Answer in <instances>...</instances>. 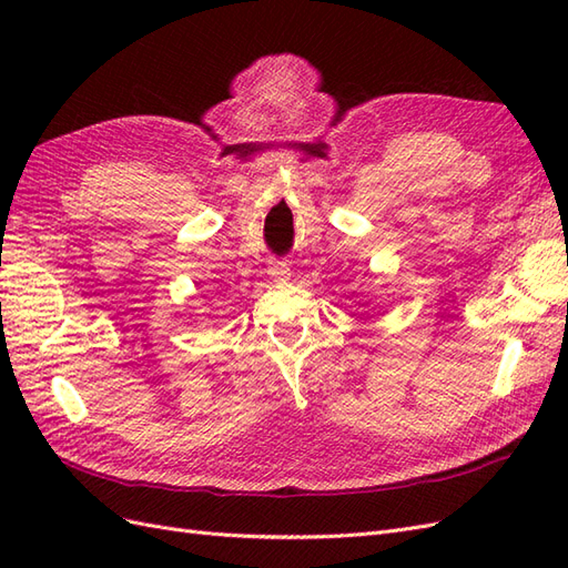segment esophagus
Segmentation results:
<instances>
[{
  "label": "esophagus",
  "instance_id": "obj_1",
  "mask_svg": "<svg viewBox=\"0 0 568 568\" xmlns=\"http://www.w3.org/2000/svg\"><path fill=\"white\" fill-rule=\"evenodd\" d=\"M270 277H272L274 282H286V280L291 277V270H288V265L282 263V261H272V263H270Z\"/></svg>",
  "mask_w": 568,
  "mask_h": 568
}]
</instances>
